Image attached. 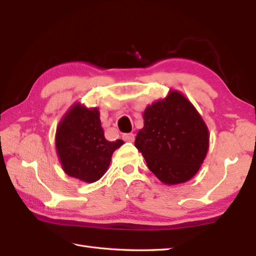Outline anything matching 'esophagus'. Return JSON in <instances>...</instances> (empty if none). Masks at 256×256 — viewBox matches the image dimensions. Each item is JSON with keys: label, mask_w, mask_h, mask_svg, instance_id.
<instances>
[{"label": "esophagus", "mask_w": 256, "mask_h": 256, "mask_svg": "<svg viewBox=\"0 0 256 256\" xmlns=\"http://www.w3.org/2000/svg\"><path fill=\"white\" fill-rule=\"evenodd\" d=\"M122 138L125 140V142H134L135 135L133 133H126V134H123Z\"/></svg>", "instance_id": "1"}]
</instances>
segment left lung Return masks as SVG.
<instances>
[{
	"label": "left lung",
	"instance_id": "8db88e82",
	"mask_svg": "<svg viewBox=\"0 0 256 256\" xmlns=\"http://www.w3.org/2000/svg\"><path fill=\"white\" fill-rule=\"evenodd\" d=\"M135 138L150 170L167 184L189 180L208 152L209 133L194 106L177 91L146 108Z\"/></svg>",
	"mask_w": 256,
	"mask_h": 256
}]
</instances>
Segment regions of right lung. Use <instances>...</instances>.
I'll list each match as a JSON object with an SVG mask.
<instances>
[{"label":"right lung","mask_w":256,"mask_h":256,"mask_svg":"<svg viewBox=\"0 0 256 256\" xmlns=\"http://www.w3.org/2000/svg\"><path fill=\"white\" fill-rule=\"evenodd\" d=\"M121 145L122 140H106L98 108L76 104L58 125L56 148L64 170L86 182L104 175L113 152Z\"/></svg>","instance_id":"obj_1"}]
</instances>
